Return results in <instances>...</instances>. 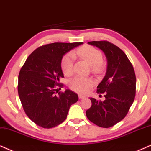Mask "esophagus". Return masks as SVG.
Returning a JSON list of instances; mask_svg holds the SVG:
<instances>
[{"label": "esophagus", "mask_w": 151, "mask_h": 151, "mask_svg": "<svg viewBox=\"0 0 151 151\" xmlns=\"http://www.w3.org/2000/svg\"><path fill=\"white\" fill-rule=\"evenodd\" d=\"M86 96H84V95H79V99H83L85 98Z\"/></svg>", "instance_id": "34e87169"}]
</instances>
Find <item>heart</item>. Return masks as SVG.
Returning a JSON list of instances; mask_svg holds the SVG:
<instances>
[{
	"mask_svg": "<svg viewBox=\"0 0 151 151\" xmlns=\"http://www.w3.org/2000/svg\"><path fill=\"white\" fill-rule=\"evenodd\" d=\"M77 54L85 60L90 65L92 66V70L97 72L102 69V54L100 51L91 46H83L77 51ZM74 56L72 53H68L63 57L60 66L62 71L65 75H71L74 70ZM93 85V81L88 77L77 76L70 80L69 86L70 88L79 93H86Z\"/></svg>",
	"mask_w": 151,
	"mask_h": 151,
	"instance_id": "b5f03b06",
	"label": "heart"
}]
</instances>
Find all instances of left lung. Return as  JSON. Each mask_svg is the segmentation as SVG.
<instances>
[{
	"label": "left lung",
	"mask_w": 151,
	"mask_h": 151,
	"mask_svg": "<svg viewBox=\"0 0 151 151\" xmlns=\"http://www.w3.org/2000/svg\"><path fill=\"white\" fill-rule=\"evenodd\" d=\"M101 49L107 60L106 74L97 87L105 100L90 98L92 105L86 111L88 119L99 127L108 128L123 120L128 113L136 94V76L126 54L108 41L88 42Z\"/></svg>",
	"instance_id": "1"
}]
</instances>
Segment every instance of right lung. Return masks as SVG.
I'll return each instance as SVG.
<instances>
[{
	"label": "right lung",
	"instance_id": "1",
	"mask_svg": "<svg viewBox=\"0 0 151 151\" xmlns=\"http://www.w3.org/2000/svg\"><path fill=\"white\" fill-rule=\"evenodd\" d=\"M82 42H55L38 47L21 68L18 93L28 117L43 128H51L66 119L70 106L77 102V94L69 89L58 93L63 84L60 63L63 56Z\"/></svg>",
	"mask_w": 151,
	"mask_h": 151
}]
</instances>
